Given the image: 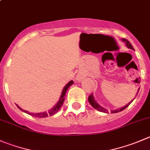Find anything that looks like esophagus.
<instances>
[{
  "mask_svg": "<svg viewBox=\"0 0 150 150\" xmlns=\"http://www.w3.org/2000/svg\"><path fill=\"white\" fill-rule=\"evenodd\" d=\"M83 78H84V75H83L82 74H78V75L76 76V78H75V80L79 82V81H82V80L83 79Z\"/></svg>",
  "mask_w": 150,
  "mask_h": 150,
  "instance_id": "esophagus-1",
  "label": "esophagus"
}]
</instances>
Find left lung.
<instances>
[{
	"label": "left lung",
	"instance_id": "left-lung-1",
	"mask_svg": "<svg viewBox=\"0 0 150 150\" xmlns=\"http://www.w3.org/2000/svg\"><path fill=\"white\" fill-rule=\"evenodd\" d=\"M122 42H125L126 47H127V48H130V49H132V50H134V49H133V46H132V45L130 44V42H129L128 40H125V39H122ZM139 89H138L137 94H136V96H137L138 93H139ZM133 100H134V99H133ZM133 100H131V101H130V102H129V103H127V104L126 105H125L124 107L120 108H117V109H116V110H110V112H111V113H118V112L122 111V110H124V109H125L127 107H128L129 105H130V103H131L133 101ZM88 102H89V103H90V104H91V105L92 106V107L94 108H95L96 110H99V111H100V112H103V113H106V114H108V111L107 109H105V108H103V107H102V106L100 105H99L98 103H97V102H96V100H94V96H93V94H91V95H90V96H88Z\"/></svg>",
	"mask_w": 150,
	"mask_h": 150
}]
</instances>
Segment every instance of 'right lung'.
<instances>
[{
    "label": "right lung",
    "instance_id": "add662e5",
    "mask_svg": "<svg viewBox=\"0 0 150 150\" xmlns=\"http://www.w3.org/2000/svg\"><path fill=\"white\" fill-rule=\"evenodd\" d=\"M73 83H74L73 81H70L67 84L66 86H65L64 87L63 90H62V94H61V97H60V98H59V100L58 101V103H56V105L53 106V107L51 109H50L48 111L42 112V113H41V112H40V113H30V112L28 111V110H23V109H22L20 106H18V105H17V108H18L20 110H21L22 111L26 113V114H29V115H30V116H33V117H37V118H45V117H50V116L54 115V114H56V113H57L58 110L60 109V108L62 107V105H63L64 102V99H65L64 97H65V95H66L67 90L69 88V86H71L73 84Z\"/></svg>",
    "mask_w": 150,
    "mask_h": 150
}]
</instances>
